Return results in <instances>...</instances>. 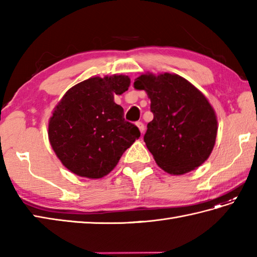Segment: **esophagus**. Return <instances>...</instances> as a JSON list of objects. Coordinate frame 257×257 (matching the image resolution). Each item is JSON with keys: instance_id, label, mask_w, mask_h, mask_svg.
Masks as SVG:
<instances>
[{"instance_id": "34e87169", "label": "esophagus", "mask_w": 257, "mask_h": 257, "mask_svg": "<svg viewBox=\"0 0 257 257\" xmlns=\"http://www.w3.org/2000/svg\"><path fill=\"white\" fill-rule=\"evenodd\" d=\"M136 125H137V127L139 128V130H140V133L141 134H144V132H145V124L143 123V122H137V123H136Z\"/></svg>"}]
</instances>
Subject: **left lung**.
Segmentation results:
<instances>
[{"label":"left lung","mask_w":257,"mask_h":257,"mask_svg":"<svg viewBox=\"0 0 257 257\" xmlns=\"http://www.w3.org/2000/svg\"><path fill=\"white\" fill-rule=\"evenodd\" d=\"M134 86L151 101L154 119L144 140L157 165L172 176L203 165L217 134L216 113L207 98L177 74H141Z\"/></svg>","instance_id":"1"}]
</instances>
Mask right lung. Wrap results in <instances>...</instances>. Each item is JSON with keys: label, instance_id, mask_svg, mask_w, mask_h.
<instances>
[{"label": "right lung", "instance_id": "obj_1", "mask_svg": "<svg viewBox=\"0 0 257 257\" xmlns=\"http://www.w3.org/2000/svg\"><path fill=\"white\" fill-rule=\"evenodd\" d=\"M129 86L125 75L94 76L69 88L54 108L48 140L70 172L87 179L107 176L140 137L139 129L125 121L122 107L113 100Z\"/></svg>", "mask_w": 257, "mask_h": 257}]
</instances>
